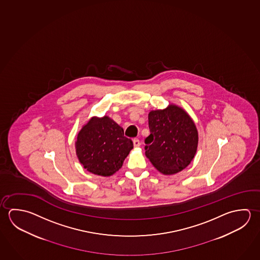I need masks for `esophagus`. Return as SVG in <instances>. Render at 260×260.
Here are the masks:
<instances>
[{
    "label": "esophagus",
    "mask_w": 260,
    "mask_h": 260,
    "mask_svg": "<svg viewBox=\"0 0 260 260\" xmlns=\"http://www.w3.org/2000/svg\"><path fill=\"white\" fill-rule=\"evenodd\" d=\"M133 145H134V147L138 148V147H140V145H141V142H140L138 139H134L133 140Z\"/></svg>",
    "instance_id": "esophagus-1"
}]
</instances>
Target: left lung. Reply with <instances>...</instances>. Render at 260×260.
Returning <instances> with one entry per match:
<instances>
[{"mask_svg": "<svg viewBox=\"0 0 260 260\" xmlns=\"http://www.w3.org/2000/svg\"><path fill=\"white\" fill-rule=\"evenodd\" d=\"M150 136L146 138L145 154L159 173L173 175L186 168L196 156L198 131L182 107L169 104L148 115Z\"/></svg>", "mask_w": 260, "mask_h": 260, "instance_id": "left-lung-1", "label": "left lung"}]
</instances>
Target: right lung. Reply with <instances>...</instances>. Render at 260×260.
<instances>
[{
    "label": "right lung",
    "mask_w": 260,
    "mask_h": 260,
    "mask_svg": "<svg viewBox=\"0 0 260 260\" xmlns=\"http://www.w3.org/2000/svg\"><path fill=\"white\" fill-rule=\"evenodd\" d=\"M76 154L83 167L100 176H111L122 167L133 149L122 127L109 116L92 117L83 125L75 142Z\"/></svg>",
    "instance_id": "add662e5"
}]
</instances>
